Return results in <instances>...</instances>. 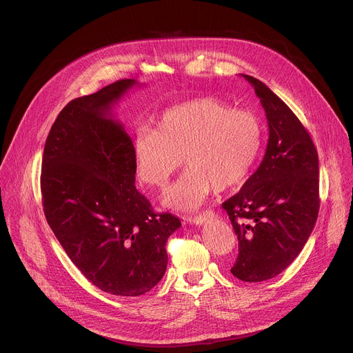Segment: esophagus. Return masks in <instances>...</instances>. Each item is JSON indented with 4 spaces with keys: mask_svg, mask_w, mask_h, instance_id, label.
I'll list each match as a JSON object with an SVG mask.
<instances>
[{
    "mask_svg": "<svg viewBox=\"0 0 353 353\" xmlns=\"http://www.w3.org/2000/svg\"><path fill=\"white\" fill-rule=\"evenodd\" d=\"M212 215H214L212 211H205V212L199 214V215H196V216H190V218H187V222H190V223H192V225H195V226H201L204 222H207L208 219H211Z\"/></svg>",
    "mask_w": 353,
    "mask_h": 353,
    "instance_id": "1",
    "label": "esophagus"
}]
</instances>
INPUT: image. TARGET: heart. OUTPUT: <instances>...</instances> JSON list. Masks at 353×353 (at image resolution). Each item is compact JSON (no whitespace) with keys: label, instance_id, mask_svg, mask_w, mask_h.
I'll return each mask as SVG.
<instances>
[{"label":"heart","instance_id":"b5f03b06","mask_svg":"<svg viewBox=\"0 0 353 353\" xmlns=\"http://www.w3.org/2000/svg\"><path fill=\"white\" fill-rule=\"evenodd\" d=\"M261 145L263 125L254 113L205 97L168 109L157 130L141 127L132 148L139 179L155 188L169 183L184 158L188 168L168 188L163 204L191 212L215 188L240 184L254 166Z\"/></svg>","mask_w":353,"mask_h":353}]
</instances>
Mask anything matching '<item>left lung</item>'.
<instances>
[{
	"label": "left lung",
	"instance_id": "8db88e82",
	"mask_svg": "<svg viewBox=\"0 0 353 353\" xmlns=\"http://www.w3.org/2000/svg\"><path fill=\"white\" fill-rule=\"evenodd\" d=\"M241 77L264 108L270 138L259 169L222 204L239 240L230 272L244 282L279 275L310 237L320 208L319 155L307 130L265 83Z\"/></svg>",
	"mask_w": 353,
	"mask_h": 353
}]
</instances>
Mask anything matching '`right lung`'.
<instances>
[{
	"instance_id": "add662e5",
	"label": "right lung",
	"mask_w": 353,
	"mask_h": 353,
	"mask_svg": "<svg viewBox=\"0 0 353 353\" xmlns=\"http://www.w3.org/2000/svg\"><path fill=\"white\" fill-rule=\"evenodd\" d=\"M137 85L121 79L71 100L48 132L40 177L47 223L67 256L116 296L143 294L163 278L166 241L181 226L134 185L132 139L113 108Z\"/></svg>"
}]
</instances>
